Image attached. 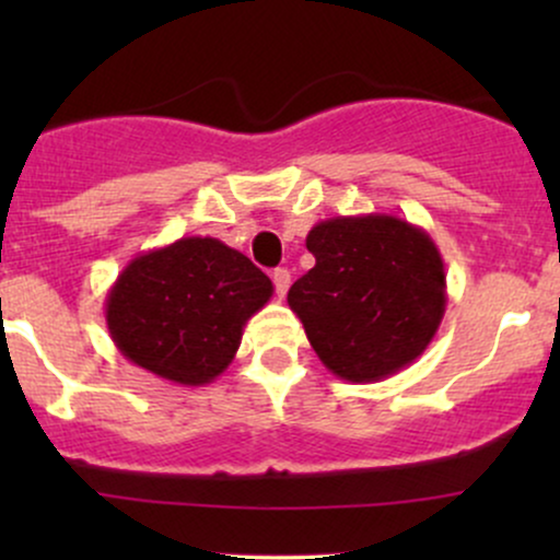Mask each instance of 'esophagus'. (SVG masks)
Returning <instances> with one entry per match:
<instances>
[{
    "mask_svg": "<svg viewBox=\"0 0 560 560\" xmlns=\"http://www.w3.org/2000/svg\"><path fill=\"white\" fill-rule=\"evenodd\" d=\"M289 284H292V276H289L287 268H276V271H273V287H276V294H279V298H284Z\"/></svg>",
    "mask_w": 560,
    "mask_h": 560,
    "instance_id": "esophagus-1",
    "label": "esophagus"
}]
</instances>
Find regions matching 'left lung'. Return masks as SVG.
<instances>
[{
    "label": "left lung",
    "mask_w": 560,
    "mask_h": 560,
    "mask_svg": "<svg viewBox=\"0 0 560 560\" xmlns=\"http://www.w3.org/2000/svg\"><path fill=\"white\" fill-rule=\"evenodd\" d=\"M316 266L287 302L320 363L382 382L423 355L447 305L445 262L427 231L387 213L326 218L307 231Z\"/></svg>",
    "instance_id": "obj_1"
}]
</instances>
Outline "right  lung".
Listing matches in <instances>:
<instances>
[{"mask_svg":"<svg viewBox=\"0 0 560 560\" xmlns=\"http://www.w3.org/2000/svg\"><path fill=\"white\" fill-rule=\"evenodd\" d=\"M273 284L213 236H184L133 258L105 300L107 331L126 361L182 387H205L234 361L244 324Z\"/></svg>","mask_w":560,"mask_h":560,"instance_id":"add662e5","label":"right lung"}]
</instances>
